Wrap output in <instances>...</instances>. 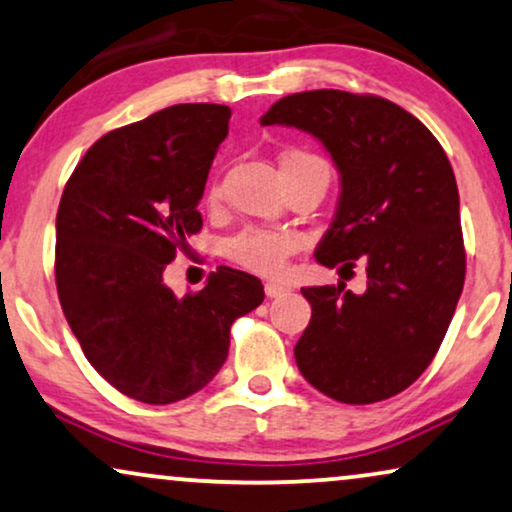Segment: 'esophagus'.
Here are the masks:
<instances>
[{"instance_id":"1","label":"esophagus","mask_w":512,"mask_h":512,"mask_svg":"<svg viewBox=\"0 0 512 512\" xmlns=\"http://www.w3.org/2000/svg\"><path fill=\"white\" fill-rule=\"evenodd\" d=\"M284 291H287V287H284V284H277V282H265V296H268V298H277V296H282Z\"/></svg>"}]
</instances>
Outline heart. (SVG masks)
Here are the masks:
<instances>
[{"mask_svg":"<svg viewBox=\"0 0 512 512\" xmlns=\"http://www.w3.org/2000/svg\"><path fill=\"white\" fill-rule=\"evenodd\" d=\"M327 164L322 157L308 150H291L282 157V167L291 164ZM221 195V185L211 188V199ZM301 247V237L289 230H244L240 235L230 237L225 242V256L244 270L256 272V275H280L287 265V258Z\"/></svg>","mask_w":512,"mask_h":512,"instance_id":"obj_1","label":"heart"}]
</instances>
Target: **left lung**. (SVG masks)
Masks as SVG:
<instances>
[{
  "label": "left lung",
  "instance_id": "1",
  "mask_svg": "<svg viewBox=\"0 0 512 512\" xmlns=\"http://www.w3.org/2000/svg\"><path fill=\"white\" fill-rule=\"evenodd\" d=\"M263 126L320 138L341 171L336 218L315 258L367 289L308 287L313 317L294 355L331 400L371 404L409 388L440 350L466 280L459 188L447 152L414 115L371 94L317 89L277 101Z\"/></svg>",
  "mask_w": 512,
  "mask_h": 512
}]
</instances>
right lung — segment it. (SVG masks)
<instances>
[{
	"instance_id": "1",
	"label": "right lung",
	"mask_w": 512,
	"mask_h": 512,
	"mask_svg": "<svg viewBox=\"0 0 512 512\" xmlns=\"http://www.w3.org/2000/svg\"><path fill=\"white\" fill-rule=\"evenodd\" d=\"M228 105L181 103L91 145L56 214V289L86 360L126 397L171 404L223 367L230 327L263 303L254 275L221 265L178 298L162 272L202 230L199 199Z\"/></svg>"
}]
</instances>
